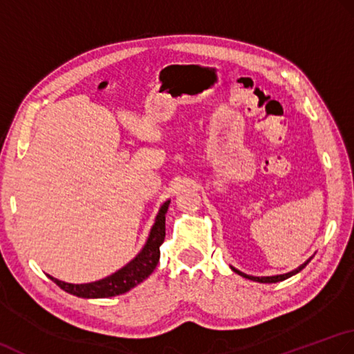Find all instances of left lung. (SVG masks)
<instances>
[{
    "label": "left lung",
    "instance_id": "8db88e82",
    "mask_svg": "<svg viewBox=\"0 0 354 354\" xmlns=\"http://www.w3.org/2000/svg\"><path fill=\"white\" fill-rule=\"evenodd\" d=\"M308 261H310V259H307V261H306L304 264H301L298 269H295V270L288 272V273H284V275H275V277H252V275H246V273H243V272H240L238 269L232 268V266H230V269H232L235 273H238V275H241V277L248 278V279H252V281H257V283H269V284H270V283H279V281H284V279H287V278L297 275L298 272H301L302 269L306 268V266L308 264Z\"/></svg>",
    "mask_w": 354,
    "mask_h": 354
}]
</instances>
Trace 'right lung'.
Listing matches in <instances>:
<instances>
[{
	"instance_id": "right-lung-1",
	"label": "right lung",
	"mask_w": 354,
	"mask_h": 354,
	"mask_svg": "<svg viewBox=\"0 0 354 354\" xmlns=\"http://www.w3.org/2000/svg\"><path fill=\"white\" fill-rule=\"evenodd\" d=\"M169 203L171 200H167L160 206V209H158V214L153 227H151L148 240L143 249L139 252V255L131 259V261L124 266L120 270L113 273V275L86 284H70L50 275L47 277L52 279L53 283H56V286H59L62 290H66L67 293L75 295V297L79 298H110L131 290L133 287L140 284L143 279H147L151 273L154 272L158 263V258H160V246L165 241V214L168 211Z\"/></svg>"
}]
</instances>
